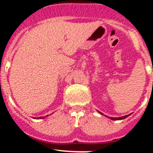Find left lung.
I'll return each instance as SVG.
<instances>
[{
    "mask_svg": "<svg viewBox=\"0 0 153 153\" xmlns=\"http://www.w3.org/2000/svg\"><path fill=\"white\" fill-rule=\"evenodd\" d=\"M100 114H102L101 112H99ZM129 115H131V114H129ZM129 115H126V116H124V117H110V119H111V120H123V119H125L126 117H128Z\"/></svg>",
    "mask_w": 153,
    "mask_h": 153,
    "instance_id": "left-lung-1",
    "label": "left lung"
}]
</instances>
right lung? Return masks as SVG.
<instances>
[{"mask_svg": "<svg viewBox=\"0 0 153 153\" xmlns=\"http://www.w3.org/2000/svg\"><path fill=\"white\" fill-rule=\"evenodd\" d=\"M33 118H34V117H33ZM36 118V119H43V118H44V117H39V118H38V117H35Z\"/></svg>", "mask_w": 153, "mask_h": 153, "instance_id": "obj_1", "label": "right lung"}]
</instances>
